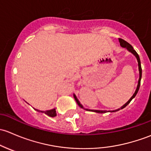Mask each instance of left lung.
I'll use <instances>...</instances> for the list:
<instances>
[{
  "label": "left lung",
  "mask_w": 151,
  "mask_h": 151,
  "mask_svg": "<svg viewBox=\"0 0 151 151\" xmlns=\"http://www.w3.org/2000/svg\"><path fill=\"white\" fill-rule=\"evenodd\" d=\"M119 43H120V45L122 47H124V48H126V49H127V50L129 51V52H130L131 53H132L136 57L137 60V62H138V67H139V81H138V84H137V88H136V91H135V92L134 93V94L132 95V97H131V98L129 99V100L128 101V102H127V103L124 104V105L122 107V108H119L118 110H113V111L111 112H115V111H117V110H119L121 109H123V108H125L126 106H127V105H129V102H131L132 99L134 97L136 96V94H137L138 91H139V86H140V81H141V78H142V68H141V63H140V60H139V55H138L137 53L136 52V51L134 50V49H133V47L132 46L131 44H129V43H128V42H127L126 41H124V40L122 39V38H119ZM74 96V98H75L76 102H77L78 105H79V107L81 108H83V109L84 110H88V111H93V112H96V113H106V110H88V109H86V108H84L83 107V105H81V104L80 103V102L78 101V99H77V97H76V96L75 94H73Z\"/></svg>",
  "instance_id": "obj_1"
}]
</instances>
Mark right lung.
Masks as SVG:
<instances>
[{
    "label": "right lung",
    "instance_id": "add662e5",
    "mask_svg": "<svg viewBox=\"0 0 151 151\" xmlns=\"http://www.w3.org/2000/svg\"><path fill=\"white\" fill-rule=\"evenodd\" d=\"M35 110L38 112H41V113H44L45 114H46L47 116H50V117H54V116H57V113H56V110L54 109H52V110H46V111H42V110H37L35 109Z\"/></svg>",
    "mask_w": 151,
    "mask_h": 151
}]
</instances>
